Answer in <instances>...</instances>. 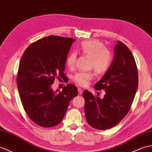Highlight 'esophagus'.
<instances>
[{"mask_svg": "<svg viewBox=\"0 0 152 152\" xmlns=\"http://www.w3.org/2000/svg\"><path fill=\"white\" fill-rule=\"evenodd\" d=\"M77 91H78V94H79V95H81L82 94V93H83V91L80 89V88H78V89H77Z\"/></svg>", "mask_w": 152, "mask_h": 152, "instance_id": "esophagus-1", "label": "esophagus"}]
</instances>
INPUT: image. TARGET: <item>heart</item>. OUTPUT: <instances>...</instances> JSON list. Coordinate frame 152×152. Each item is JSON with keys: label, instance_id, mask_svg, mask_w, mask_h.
Here are the masks:
<instances>
[{"label": "heart", "instance_id": "1", "mask_svg": "<svg viewBox=\"0 0 152 152\" xmlns=\"http://www.w3.org/2000/svg\"><path fill=\"white\" fill-rule=\"evenodd\" d=\"M80 52L83 55L91 58L90 67L93 68L98 75H103L109 69L112 62V54L104 45L98 40L83 41L79 48ZM76 54L71 52L66 59V65L69 69H72L75 65ZM94 77L93 72H80L74 76L73 80L79 86L86 87Z\"/></svg>", "mask_w": 152, "mask_h": 152}]
</instances>
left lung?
Masks as SVG:
<instances>
[{
	"instance_id": "8db88e82",
	"label": "left lung",
	"mask_w": 152,
	"mask_h": 152,
	"mask_svg": "<svg viewBox=\"0 0 152 152\" xmlns=\"http://www.w3.org/2000/svg\"><path fill=\"white\" fill-rule=\"evenodd\" d=\"M114 57L102 78L94 85L104 89L103 99L85 90V115L91 127L106 130L114 127L128 114L138 88V71L133 56L121 41L114 48Z\"/></svg>"
}]
</instances>
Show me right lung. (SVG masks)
Segmentation results:
<instances>
[{"label":"right lung","mask_w":152,"mask_h":152,"mask_svg":"<svg viewBox=\"0 0 152 152\" xmlns=\"http://www.w3.org/2000/svg\"><path fill=\"white\" fill-rule=\"evenodd\" d=\"M75 39L49 36L29 45L21 58L17 83L24 111L38 126L50 128L61 122L69 104L77 96L75 85L53 91L55 78L65 76L66 59Z\"/></svg>","instance_id":"right-lung-1"}]
</instances>
